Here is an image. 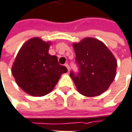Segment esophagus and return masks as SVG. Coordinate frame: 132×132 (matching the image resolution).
Returning a JSON list of instances; mask_svg holds the SVG:
<instances>
[{
	"instance_id": "obj_1",
	"label": "esophagus",
	"mask_w": 132,
	"mask_h": 132,
	"mask_svg": "<svg viewBox=\"0 0 132 132\" xmlns=\"http://www.w3.org/2000/svg\"><path fill=\"white\" fill-rule=\"evenodd\" d=\"M64 66H65V67H66V68H68V71H70V67H69V64H68V63H66V64H64Z\"/></svg>"
}]
</instances>
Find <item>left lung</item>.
Returning a JSON list of instances; mask_svg holds the SVG:
<instances>
[{"label":"left lung","instance_id":"left-lung-1","mask_svg":"<svg viewBox=\"0 0 132 132\" xmlns=\"http://www.w3.org/2000/svg\"><path fill=\"white\" fill-rule=\"evenodd\" d=\"M73 46L78 73L71 71V77L82 95L98 96L108 89L116 77V59L103 43L95 38H85Z\"/></svg>","mask_w":132,"mask_h":132}]
</instances>
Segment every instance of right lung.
Returning a JSON list of instances; mask_svg holds the SVG:
<instances>
[{"label":"right lung","mask_w":132,"mask_h":132,"mask_svg":"<svg viewBox=\"0 0 132 132\" xmlns=\"http://www.w3.org/2000/svg\"><path fill=\"white\" fill-rule=\"evenodd\" d=\"M50 43L34 37L24 44L15 59L12 73L16 83L32 96L50 93L68 69L49 54Z\"/></svg>","instance_id":"obj_1"}]
</instances>
